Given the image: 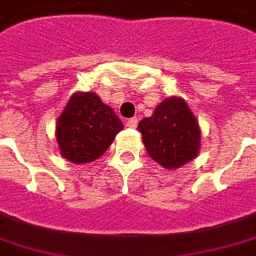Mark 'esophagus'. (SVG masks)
<instances>
[{"mask_svg":"<svg viewBox=\"0 0 256 256\" xmlns=\"http://www.w3.org/2000/svg\"><path fill=\"white\" fill-rule=\"evenodd\" d=\"M137 123H138V119L137 118H132V119H128V122H126V126L130 128H137Z\"/></svg>","mask_w":256,"mask_h":256,"instance_id":"34e87169","label":"esophagus"}]
</instances>
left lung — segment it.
<instances>
[{"label":"left lung","instance_id":"1","mask_svg":"<svg viewBox=\"0 0 256 256\" xmlns=\"http://www.w3.org/2000/svg\"><path fill=\"white\" fill-rule=\"evenodd\" d=\"M150 156L169 170L182 168L201 150V128L183 98L173 96L138 123Z\"/></svg>","mask_w":256,"mask_h":256}]
</instances>
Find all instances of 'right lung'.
<instances>
[{
    "label": "right lung",
    "instance_id": "1",
    "mask_svg": "<svg viewBox=\"0 0 256 256\" xmlns=\"http://www.w3.org/2000/svg\"><path fill=\"white\" fill-rule=\"evenodd\" d=\"M122 128V120L96 92L78 91L56 119L55 138L60 155L80 165L104 155Z\"/></svg>",
    "mask_w": 256,
    "mask_h": 256
}]
</instances>
